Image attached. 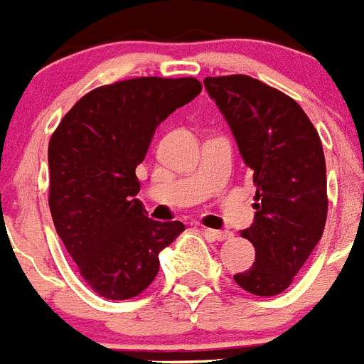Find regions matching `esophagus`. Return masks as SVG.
<instances>
[{
    "instance_id": "1",
    "label": "esophagus",
    "mask_w": 364,
    "mask_h": 364,
    "mask_svg": "<svg viewBox=\"0 0 364 364\" xmlns=\"http://www.w3.org/2000/svg\"><path fill=\"white\" fill-rule=\"evenodd\" d=\"M204 235L210 239H213V241H226V239L232 237V232H228V230H212V228H203Z\"/></svg>"
}]
</instances>
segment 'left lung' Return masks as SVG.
<instances>
[{"mask_svg": "<svg viewBox=\"0 0 364 364\" xmlns=\"http://www.w3.org/2000/svg\"><path fill=\"white\" fill-rule=\"evenodd\" d=\"M215 101L250 167L256 215L241 237L256 262L234 276L257 296L284 293L321 241L328 215L326 160L318 132L294 99L247 75L206 77Z\"/></svg>", "mask_w": 364, "mask_h": 364, "instance_id": "obj_1", "label": "left lung"}]
</instances>
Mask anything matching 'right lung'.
<instances>
[{"instance_id": "right-lung-1", "label": "right lung", "mask_w": 364, "mask_h": 364, "mask_svg": "<svg viewBox=\"0 0 364 364\" xmlns=\"http://www.w3.org/2000/svg\"><path fill=\"white\" fill-rule=\"evenodd\" d=\"M193 77H139L92 90L49 139V210L86 284L108 300L138 296L160 269V252L186 230L147 217L136 167L156 127L193 101Z\"/></svg>"}]
</instances>
